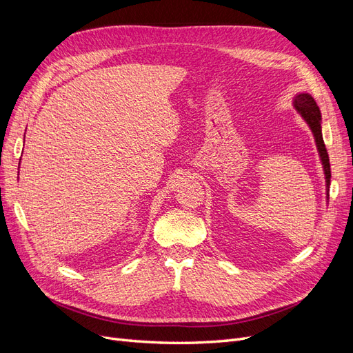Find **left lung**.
Masks as SVG:
<instances>
[{
  "instance_id": "obj_1",
  "label": "left lung",
  "mask_w": 353,
  "mask_h": 353,
  "mask_svg": "<svg viewBox=\"0 0 353 353\" xmlns=\"http://www.w3.org/2000/svg\"><path fill=\"white\" fill-rule=\"evenodd\" d=\"M294 108L299 113L302 114V117L306 121V123L311 126V130L314 132L318 152H319V156H321V162L324 165V174H325V179H327V194H328L331 169H330L328 153H327V148H325V144H324V140H323V134H321V112H319L315 100L309 94L296 95Z\"/></svg>"
}]
</instances>
